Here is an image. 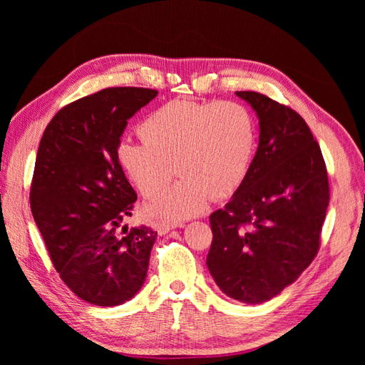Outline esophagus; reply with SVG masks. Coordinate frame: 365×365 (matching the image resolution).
<instances>
[{"label":"esophagus","mask_w":365,"mask_h":365,"mask_svg":"<svg viewBox=\"0 0 365 365\" xmlns=\"http://www.w3.org/2000/svg\"><path fill=\"white\" fill-rule=\"evenodd\" d=\"M176 227H181V225H178V224H165V222H161V224L157 225V231H158L160 236H164V235H168L170 230H175Z\"/></svg>","instance_id":"34e87169"}]
</instances>
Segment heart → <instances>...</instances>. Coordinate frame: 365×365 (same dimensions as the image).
Wrapping results in <instances>:
<instances>
[{
    "label": "heart",
    "instance_id": "heart-1",
    "mask_svg": "<svg viewBox=\"0 0 365 365\" xmlns=\"http://www.w3.org/2000/svg\"><path fill=\"white\" fill-rule=\"evenodd\" d=\"M138 134L145 143H121L118 163L146 197L159 195L175 164L182 178L148 205L150 217L172 222L239 190L257 140L251 113L236 102L172 101L143 120Z\"/></svg>",
    "mask_w": 365,
    "mask_h": 365
}]
</instances>
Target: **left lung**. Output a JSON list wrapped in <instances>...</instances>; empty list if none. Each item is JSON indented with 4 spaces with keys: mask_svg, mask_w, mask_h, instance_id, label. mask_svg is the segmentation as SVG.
Instances as JSON below:
<instances>
[{
    "mask_svg": "<svg viewBox=\"0 0 365 365\" xmlns=\"http://www.w3.org/2000/svg\"><path fill=\"white\" fill-rule=\"evenodd\" d=\"M259 118V146L247 180L210 216L207 268L233 300L259 304L311 264L329 205L324 160L306 121L291 108L236 91Z\"/></svg>",
    "mask_w": 365,
    "mask_h": 365,
    "instance_id": "obj_1",
    "label": "left lung"
}]
</instances>
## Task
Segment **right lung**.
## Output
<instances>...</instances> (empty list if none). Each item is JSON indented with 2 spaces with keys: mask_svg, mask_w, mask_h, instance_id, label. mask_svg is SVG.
<instances>
[{
  "mask_svg": "<svg viewBox=\"0 0 365 365\" xmlns=\"http://www.w3.org/2000/svg\"><path fill=\"white\" fill-rule=\"evenodd\" d=\"M157 94L106 88L62 108L41 138L31 213L61 279L86 303L123 304L146 280L157 233L123 225L137 193L117 149L128 120Z\"/></svg>",
  "mask_w": 365,
  "mask_h": 365,
  "instance_id": "1",
  "label": "right lung"
}]
</instances>
